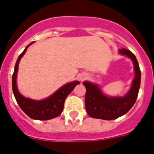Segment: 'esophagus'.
<instances>
[{"instance_id": "esophagus-1", "label": "esophagus", "mask_w": 154, "mask_h": 154, "mask_svg": "<svg viewBox=\"0 0 154 154\" xmlns=\"http://www.w3.org/2000/svg\"><path fill=\"white\" fill-rule=\"evenodd\" d=\"M78 77H79V79L81 80V81H83V80H85L86 78L87 75L85 74V73H80V74L78 75Z\"/></svg>"}]
</instances>
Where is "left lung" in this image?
<instances>
[{
  "mask_svg": "<svg viewBox=\"0 0 154 154\" xmlns=\"http://www.w3.org/2000/svg\"><path fill=\"white\" fill-rule=\"evenodd\" d=\"M121 55L126 56L133 61L134 77L130 89L124 96L111 97L105 95L98 85L90 82H83L86 89L85 104L89 116L102 120H114L129 111L136 102L141 85V70L134 53L128 49L118 50Z\"/></svg>",
  "mask_w": 154,
  "mask_h": 154,
  "instance_id": "left-lung-1",
  "label": "left lung"
}]
</instances>
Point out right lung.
<instances>
[{
  "instance_id": "add662e5",
  "label": "right lung",
  "mask_w": 154,
  "mask_h": 154,
  "mask_svg": "<svg viewBox=\"0 0 154 154\" xmlns=\"http://www.w3.org/2000/svg\"><path fill=\"white\" fill-rule=\"evenodd\" d=\"M33 42L30 43L29 45L26 46L25 50L20 53L17 60L14 68V72L12 78L13 92L18 105L24 111L25 114H27L32 119L46 121L58 117L64 109L65 98L72 91L75 86L80 84V82L78 81H74L64 85L57 91L54 92L52 95L43 100H33L22 96L18 90L17 84L18 65L20 63V58H22L24 54L27 51L29 46Z\"/></svg>"
}]
</instances>
